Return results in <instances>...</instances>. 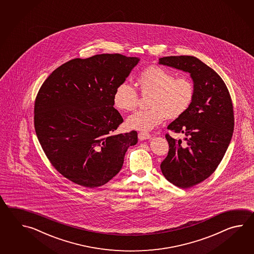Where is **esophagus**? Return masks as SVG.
<instances>
[{"label": "esophagus", "instance_id": "obj_1", "mask_svg": "<svg viewBox=\"0 0 254 254\" xmlns=\"http://www.w3.org/2000/svg\"><path fill=\"white\" fill-rule=\"evenodd\" d=\"M138 138L140 140H147V139L151 138V134L149 132H147V131H140L138 133Z\"/></svg>", "mask_w": 254, "mask_h": 254}]
</instances>
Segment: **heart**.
Listing matches in <instances>:
<instances>
[{
    "label": "heart",
    "mask_w": 254,
    "mask_h": 254,
    "mask_svg": "<svg viewBox=\"0 0 254 254\" xmlns=\"http://www.w3.org/2000/svg\"><path fill=\"white\" fill-rule=\"evenodd\" d=\"M136 84L141 95L150 94L147 105L129 116L126 125L129 129L149 130L162 121L180 118L189 110L194 98V84L185 76L175 77L172 71L160 66H149L136 77ZM139 94L128 83H121L114 94L115 108L122 112L134 111Z\"/></svg>",
    "instance_id": "heart-1"
}]
</instances>
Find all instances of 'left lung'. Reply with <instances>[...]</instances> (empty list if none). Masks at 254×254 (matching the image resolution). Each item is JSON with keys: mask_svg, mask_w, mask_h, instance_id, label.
I'll return each mask as SVG.
<instances>
[{"mask_svg": "<svg viewBox=\"0 0 254 254\" xmlns=\"http://www.w3.org/2000/svg\"><path fill=\"white\" fill-rule=\"evenodd\" d=\"M159 64L188 71L194 83L189 110L168 125L184 133L186 142L166 133L169 151L161 163L167 181L188 189L209 178L226 152L234 129L232 98L220 75L194 56L162 57Z\"/></svg>", "mask_w": 254, "mask_h": 254, "instance_id": "1", "label": "left lung"}]
</instances>
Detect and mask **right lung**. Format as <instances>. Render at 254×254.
<instances>
[{
    "mask_svg": "<svg viewBox=\"0 0 254 254\" xmlns=\"http://www.w3.org/2000/svg\"><path fill=\"white\" fill-rule=\"evenodd\" d=\"M140 61L97 54L61 65L40 88L34 129L57 172L76 184L96 188L119 173L137 131L113 135L124 119L114 107L116 88Z\"/></svg>",
    "mask_w": 254,
    "mask_h": 254,
    "instance_id": "obj_1",
    "label": "right lung"
}]
</instances>
